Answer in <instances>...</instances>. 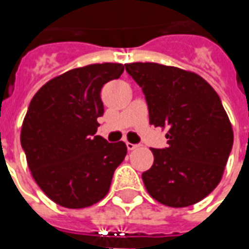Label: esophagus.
<instances>
[{"label": "esophagus", "instance_id": "1", "mask_svg": "<svg viewBox=\"0 0 249 249\" xmlns=\"http://www.w3.org/2000/svg\"><path fill=\"white\" fill-rule=\"evenodd\" d=\"M126 147H127L129 151H133V149H136L137 147H139V144H131V142H127V144H126Z\"/></svg>", "mask_w": 249, "mask_h": 249}]
</instances>
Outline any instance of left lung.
<instances>
[{"label": "left lung", "instance_id": "1", "mask_svg": "<svg viewBox=\"0 0 249 249\" xmlns=\"http://www.w3.org/2000/svg\"><path fill=\"white\" fill-rule=\"evenodd\" d=\"M142 89L149 123L167 127L166 148H151L154 165L142 173L149 196L163 205L199 202L219 184L233 148V129L222 101L196 73L152 62L127 63Z\"/></svg>", "mask_w": 249, "mask_h": 249}]
</instances>
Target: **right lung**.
I'll use <instances>...</instances> for the list:
<instances>
[{"label":"right lung","mask_w":249,"mask_h":249,"mask_svg":"<svg viewBox=\"0 0 249 249\" xmlns=\"http://www.w3.org/2000/svg\"><path fill=\"white\" fill-rule=\"evenodd\" d=\"M122 63H94L45 83L30 101L20 133L33 178L58 205L80 209L108 194L127 147L95 136L104 115L101 89Z\"/></svg>","instance_id":"obj_1"}]
</instances>
